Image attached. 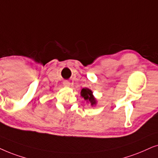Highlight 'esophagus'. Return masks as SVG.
<instances>
[{"label":"esophagus","mask_w":158,"mask_h":158,"mask_svg":"<svg viewBox=\"0 0 158 158\" xmlns=\"http://www.w3.org/2000/svg\"><path fill=\"white\" fill-rule=\"evenodd\" d=\"M63 84H64V85L65 86V87H70V85H71V83L69 82V81H64Z\"/></svg>","instance_id":"obj_1"}]
</instances>
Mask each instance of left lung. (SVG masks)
Returning <instances> with one entry per match:
<instances>
[{"instance_id":"left-lung-1","label":"left lung","mask_w":158,"mask_h":158,"mask_svg":"<svg viewBox=\"0 0 158 158\" xmlns=\"http://www.w3.org/2000/svg\"><path fill=\"white\" fill-rule=\"evenodd\" d=\"M81 95L82 96L85 100L89 101L90 103H91L92 106L96 104V100L94 98V97L92 96V92L91 90L88 88H83L81 91Z\"/></svg>"}]
</instances>
